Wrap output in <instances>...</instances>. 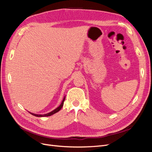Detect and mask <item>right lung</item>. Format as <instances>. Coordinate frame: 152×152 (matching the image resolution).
Segmentation results:
<instances>
[{"instance_id":"1","label":"right lung","mask_w":152,"mask_h":152,"mask_svg":"<svg viewBox=\"0 0 152 152\" xmlns=\"http://www.w3.org/2000/svg\"><path fill=\"white\" fill-rule=\"evenodd\" d=\"M65 97H64V98H63V101H62V102H61V104L59 105L58 108H56V109H54V110H53V111L50 112H49V113H46V114H43V115H41V114H40H40H35V113H30H30L31 115H34V116H36V117H39L50 116V115H53V114H54V113H57L58 112H59V110H60L61 109V108L63 107V106L64 101H65Z\"/></svg>"}]
</instances>
